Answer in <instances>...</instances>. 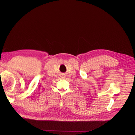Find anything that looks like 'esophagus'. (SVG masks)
<instances>
[{"mask_svg": "<svg viewBox=\"0 0 135 135\" xmlns=\"http://www.w3.org/2000/svg\"><path fill=\"white\" fill-rule=\"evenodd\" d=\"M61 77V78H62V79H65V78H66V76H65V75H62Z\"/></svg>", "mask_w": 135, "mask_h": 135, "instance_id": "1", "label": "esophagus"}]
</instances>
